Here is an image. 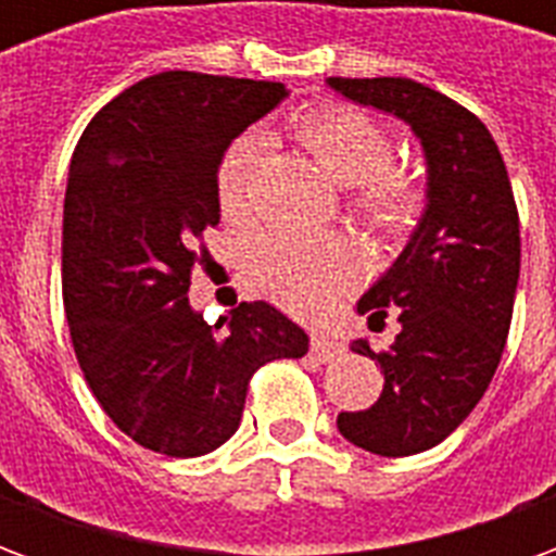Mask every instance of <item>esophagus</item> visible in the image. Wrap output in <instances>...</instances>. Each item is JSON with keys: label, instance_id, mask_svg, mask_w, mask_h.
I'll return each mask as SVG.
<instances>
[{"label": "esophagus", "instance_id": "obj_1", "mask_svg": "<svg viewBox=\"0 0 556 556\" xmlns=\"http://www.w3.org/2000/svg\"><path fill=\"white\" fill-rule=\"evenodd\" d=\"M313 354L321 363H330V361H337L339 354H342V345H339L337 339L325 337V333H315V337H313Z\"/></svg>", "mask_w": 556, "mask_h": 556}]
</instances>
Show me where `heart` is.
<instances>
[{
	"label": "heart",
	"mask_w": 556,
	"mask_h": 556,
	"mask_svg": "<svg viewBox=\"0 0 556 556\" xmlns=\"http://www.w3.org/2000/svg\"><path fill=\"white\" fill-rule=\"evenodd\" d=\"M298 139L318 166L354 187V207L381 229H402L417 214L419 190L405 172L390 166L393 142L381 125L351 106H318L298 125ZM265 151L258 134H243L226 148L217 169V195L229 217L255 207V166ZM255 286L294 313H318L357 279V258L339 238L274 229L250 250Z\"/></svg>",
	"instance_id": "b5f03b06"
}]
</instances>
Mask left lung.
<instances>
[{"mask_svg":"<svg viewBox=\"0 0 556 556\" xmlns=\"http://www.w3.org/2000/svg\"><path fill=\"white\" fill-rule=\"evenodd\" d=\"M342 98L414 130L426 157V211L393 265L357 303L369 327L399 309L396 342L372 351L384 390L372 408L339 414L342 438L366 453L414 455L450 438L477 408L513 321L521 235L497 142L477 115L405 77H330Z\"/></svg>","mask_w":556,"mask_h":556,"instance_id":"obj_1","label":"left lung"}]
</instances>
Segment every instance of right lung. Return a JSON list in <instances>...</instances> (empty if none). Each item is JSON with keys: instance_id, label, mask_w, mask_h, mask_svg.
<instances>
[{"instance_id": "1", "label": "right lung", "mask_w": 556, "mask_h": 556, "mask_svg": "<svg viewBox=\"0 0 556 556\" xmlns=\"http://www.w3.org/2000/svg\"><path fill=\"white\" fill-rule=\"evenodd\" d=\"M289 98L282 83L163 71L83 130L67 172L62 294L79 369L127 438L193 458L241 426L258 366L309 337L277 306L241 303L207 325L190 306L202 231L219 223V160Z\"/></svg>"}]
</instances>
